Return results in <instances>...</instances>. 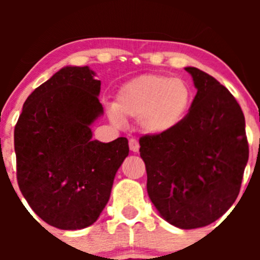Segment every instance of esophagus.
<instances>
[{"label": "esophagus", "mask_w": 260, "mask_h": 260, "mask_svg": "<svg viewBox=\"0 0 260 260\" xmlns=\"http://www.w3.org/2000/svg\"><path fill=\"white\" fill-rule=\"evenodd\" d=\"M129 149L132 152H138L140 151V143H138L137 140H133V138H131L129 140Z\"/></svg>", "instance_id": "34e87169"}]
</instances>
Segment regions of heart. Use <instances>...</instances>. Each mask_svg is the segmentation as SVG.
Wrapping results in <instances>:
<instances>
[{
    "instance_id": "heart-1",
    "label": "heart",
    "mask_w": 260,
    "mask_h": 260,
    "mask_svg": "<svg viewBox=\"0 0 260 260\" xmlns=\"http://www.w3.org/2000/svg\"><path fill=\"white\" fill-rule=\"evenodd\" d=\"M193 91L183 79L164 74H145L123 84L108 113L122 124L124 117L137 118L141 131L151 136L174 132L185 122Z\"/></svg>"
}]
</instances>
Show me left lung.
Masks as SVG:
<instances>
[{"instance_id":"obj_1","label":"left lung","mask_w":260,"mask_h":260,"mask_svg":"<svg viewBox=\"0 0 260 260\" xmlns=\"http://www.w3.org/2000/svg\"><path fill=\"white\" fill-rule=\"evenodd\" d=\"M198 89L185 122L164 136H143L147 192L174 226L196 229L237 200L249 148L245 118L233 94L211 75L185 68Z\"/></svg>"}]
</instances>
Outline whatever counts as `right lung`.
I'll use <instances>...</instances> for the list:
<instances>
[{
  "label": "right lung",
  "mask_w": 260,
  "mask_h": 260,
  "mask_svg": "<svg viewBox=\"0 0 260 260\" xmlns=\"http://www.w3.org/2000/svg\"><path fill=\"white\" fill-rule=\"evenodd\" d=\"M99 93L90 68L64 67L28 95L15 127L21 192L57 229H84L98 220L129 152L125 137L93 140L91 125L104 112Z\"/></svg>",
  "instance_id": "1"
}]
</instances>
